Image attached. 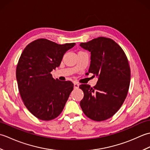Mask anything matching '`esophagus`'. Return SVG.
<instances>
[{
    "label": "esophagus",
    "instance_id": "1",
    "mask_svg": "<svg viewBox=\"0 0 150 150\" xmlns=\"http://www.w3.org/2000/svg\"><path fill=\"white\" fill-rule=\"evenodd\" d=\"M79 87V84L77 83V82H74V88L77 89Z\"/></svg>",
    "mask_w": 150,
    "mask_h": 150
}]
</instances>
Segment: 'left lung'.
Masks as SVG:
<instances>
[{
    "label": "left lung",
    "mask_w": 150,
    "mask_h": 150,
    "mask_svg": "<svg viewBox=\"0 0 150 150\" xmlns=\"http://www.w3.org/2000/svg\"><path fill=\"white\" fill-rule=\"evenodd\" d=\"M80 46L91 53L88 73L98 77L91 88L81 84L84 97L80 105L84 113L95 121L110 119L120 109L128 94L130 68L125 53L112 39L98 37Z\"/></svg>",
    "instance_id": "8db88e82"
}]
</instances>
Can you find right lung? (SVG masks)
Masks as SVG:
<instances>
[{
	"label": "right lung",
	"instance_id": "add662e5",
	"mask_svg": "<svg viewBox=\"0 0 150 150\" xmlns=\"http://www.w3.org/2000/svg\"><path fill=\"white\" fill-rule=\"evenodd\" d=\"M75 45L39 39L22 52L16 69L18 91L25 106L38 119H55L64 108L73 84L54 79L51 71L60 66L64 53Z\"/></svg>",
	"mask_w": 150,
	"mask_h": 150
}]
</instances>
